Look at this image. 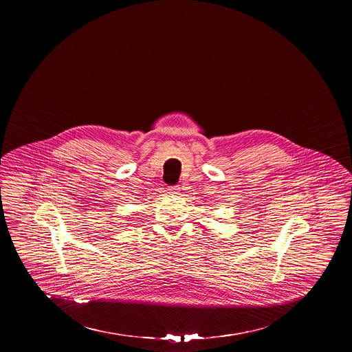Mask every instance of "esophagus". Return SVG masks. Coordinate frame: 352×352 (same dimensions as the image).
<instances>
[{"label": "esophagus", "mask_w": 352, "mask_h": 352, "mask_svg": "<svg viewBox=\"0 0 352 352\" xmlns=\"http://www.w3.org/2000/svg\"><path fill=\"white\" fill-rule=\"evenodd\" d=\"M168 190L170 194H177L179 191V187L178 186H171V187H168Z\"/></svg>", "instance_id": "34e87169"}]
</instances>
